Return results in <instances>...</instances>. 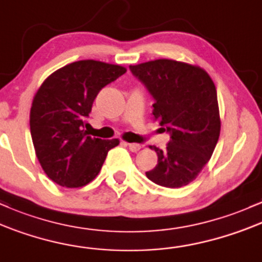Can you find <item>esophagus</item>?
<instances>
[{"label": "esophagus", "mask_w": 262, "mask_h": 262, "mask_svg": "<svg viewBox=\"0 0 262 262\" xmlns=\"http://www.w3.org/2000/svg\"><path fill=\"white\" fill-rule=\"evenodd\" d=\"M125 145L128 146V148H130L132 152L140 151V148H141V145H139V143H127V142H125Z\"/></svg>", "instance_id": "esophagus-1"}]
</instances>
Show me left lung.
Instances as JSON below:
<instances>
[{"label": "left lung", "mask_w": 262, "mask_h": 262, "mask_svg": "<svg viewBox=\"0 0 262 262\" xmlns=\"http://www.w3.org/2000/svg\"><path fill=\"white\" fill-rule=\"evenodd\" d=\"M132 74L155 98L154 116L169 132L147 178L167 188H181L198 177L209 162L220 135L216 89L210 75L198 66L173 59H156L130 66Z\"/></svg>", "instance_id": "left-lung-1"}]
</instances>
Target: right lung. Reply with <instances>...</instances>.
Returning a JSON list of instances; mask_svg holds the SVG:
<instances>
[{
    "mask_svg": "<svg viewBox=\"0 0 262 262\" xmlns=\"http://www.w3.org/2000/svg\"><path fill=\"white\" fill-rule=\"evenodd\" d=\"M126 73L117 64L86 59L52 73L37 90L29 114L34 151L46 174L66 188L96 178L119 139L101 140L84 130L85 119L105 85Z\"/></svg>",
    "mask_w": 262,
    "mask_h": 262,
    "instance_id": "1",
    "label": "right lung"
}]
</instances>
